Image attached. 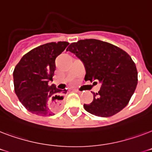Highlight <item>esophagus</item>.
<instances>
[{
  "instance_id": "esophagus-1",
  "label": "esophagus",
  "mask_w": 152,
  "mask_h": 152,
  "mask_svg": "<svg viewBox=\"0 0 152 152\" xmlns=\"http://www.w3.org/2000/svg\"><path fill=\"white\" fill-rule=\"evenodd\" d=\"M74 91H75V92H80V91L78 90H74Z\"/></svg>"
}]
</instances>
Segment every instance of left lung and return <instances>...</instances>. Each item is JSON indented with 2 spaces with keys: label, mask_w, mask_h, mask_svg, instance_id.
Masks as SVG:
<instances>
[{
  "label": "left lung",
  "mask_w": 152,
  "mask_h": 152,
  "mask_svg": "<svg viewBox=\"0 0 152 152\" xmlns=\"http://www.w3.org/2000/svg\"><path fill=\"white\" fill-rule=\"evenodd\" d=\"M67 51L74 53L83 63L84 80L102 83L92 102L84 104L85 110L99 117H110L129 103L138 81L134 61L127 53L113 44L97 39L72 42Z\"/></svg>",
  "instance_id": "obj_1"
}]
</instances>
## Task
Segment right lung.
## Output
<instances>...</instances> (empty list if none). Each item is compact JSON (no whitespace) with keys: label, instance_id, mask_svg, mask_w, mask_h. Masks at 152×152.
I'll use <instances>...</instances> for the list:
<instances>
[{"label":"right lung","instance_id":"add662e5","mask_svg":"<svg viewBox=\"0 0 152 152\" xmlns=\"http://www.w3.org/2000/svg\"><path fill=\"white\" fill-rule=\"evenodd\" d=\"M67 42H50L23 55L13 72L14 88L23 106L39 116L54 115L60 109L64 94L53 84L55 60L69 45Z\"/></svg>","mask_w":152,"mask_h":152}]
</instances>
